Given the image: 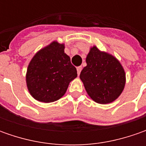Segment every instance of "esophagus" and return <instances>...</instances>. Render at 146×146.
Masks as SVG:
<instances>
[{"label": "esophagus", "mask_w": 146, "mask_h": 146, "mask_svg": "<svg viewBox=\"0 0 146 146\" xmlns=\"http://www.w3.org/2000/svg\"><path fill=\"white\" fill-rule=\"evenodd\" d=\"M76 69H77V74H78V76H80V72H81L82 66H78Z\"/></svg>", "instance_id": "esophagus-1"}]
</instances>
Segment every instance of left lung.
<instances>
[{
    "instance_id": "obj_1",
    "label": "left lung",
    "mask_w": 146,
    "mask_h": 146,
    "mask_svg": "<svg viewBox=\"0 0 146 146\" xmlns=\"http://www.w3.org/2000/svg\"><path fill=\"white\" fill-rule=\"evenodd\" d=\"M86 63L80 78L88 96L98 103L113 102L120 96L126 83L125 71L119 61L93 46L88 53Z\"/></svg>"
}]
</instances>
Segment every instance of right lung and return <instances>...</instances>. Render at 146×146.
Masks as SVG:
<instances>
[{
	"instance_id": "obj_1",
	"label": "right lung",
	"mask_w": 146,
	"mask_h": 146,
	"mask_svg": "<svg viewBox=\"0 0 146 146\" xmlns=\"http://www.w3.org/2000/svg\"><path fill=\"white\" fill-rule=\"evenodd\" d=\"M65 44L53 41L39 50L29 62L26 82L36 100L49 103L64 95L70 81L77 77L76 68L64 52Z\"/></svg>"
}]
</instances>
